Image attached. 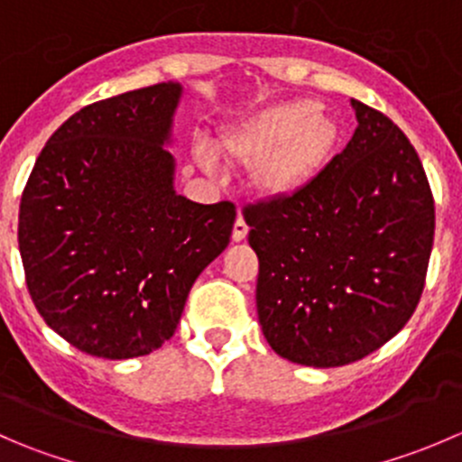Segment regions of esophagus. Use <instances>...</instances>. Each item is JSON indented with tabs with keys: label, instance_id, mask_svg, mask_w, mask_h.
I'll list each match as a JSON object with an SVG mask.
<instances>
[{
	"label": "esophagus",
	"instance_id": "1",
	"mask_svg": "<svg viewBox=\"0 0 462 462\" xmlns=\"http://www.w3.org/2000/svg\"><path fill=\"white\" fill-rule=\"evenodd\" d=\"M248 236V223L244 221V217H236L235 227H232V241H244Z\"/></svg>",
	"mask_w": 462,
	"mask_h": 462
}]
</instances>
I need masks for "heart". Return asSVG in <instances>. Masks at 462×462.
Segmentation results:
<instances>
[{"instance_id": "heart-1", "label": "heart", "mask_w": 462, "mask_h": 462, "mask_svg": "<svg viewBox=\"0 0 462 462\" xmlns=\"http://www.w3.org/2000/svg\"><path fill=\"white\" fill-rule=\"evenodd\" d=\"M339 127L315 100H286L263 106L218 136V152L230 165H253L257 188L288 194L309 183L333 156ZM194 158L205 171H217L209 147L199 144Z\"/></svg>"}]
</instances>
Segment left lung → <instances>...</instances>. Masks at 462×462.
<instances>
[{
    "label": "left lung",
    "mask_w": 462,
    "mask_h": 462,
    "mask_svg": "<svg viewBox=\"0 0 462 462\" xmlns=\"http://www.w3.org/2000/svg\"><path fill=\"white\" fill-rule=\"evenodd\" d=\"M351 105L356 134L310 183L244 208L263 337L318 369L362 360L407 324L436 226L413 144L384 114Z\"/></svg>",
    "instance_id": "obj_1"
}]
</instances>
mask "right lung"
Segmentation results:
<instances>
[{"label": "right lung", "mask_w": 462, "mask_h": 462, "mask_svg": "<svg viewBox=\"0 0 462 462\" xmlns=\"http://www.w3.org/2000/svg\"><path fill=\"white\" fill-rule=\"evenodd\" d=\"M179 82L73 114L44 144L20 203L26 286L46 324L82 353L129 360L174 335L199 274L230 244L236 208L174 189Z\"/></svg>", "instance_id": "1"}]
</instances>
